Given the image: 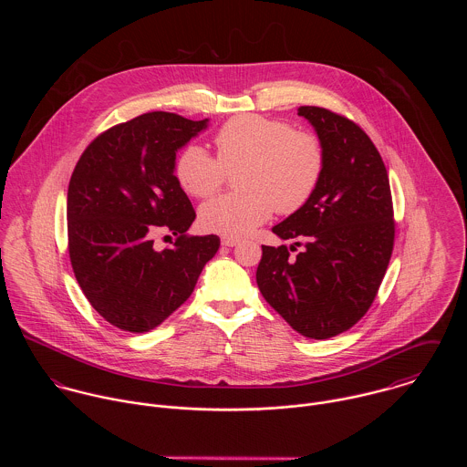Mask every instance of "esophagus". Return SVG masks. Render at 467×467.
I'll list each match as a JSON object with an SVG mask.
<instances>
[{"label": "esophagus", "mask_w": 467, "mask_h": 467, "mask_svg": "<svg viewBox=\"0 0 467 467\" xmlns=\"http://www.w3.org/2000/svg\"><path fill=\"white\" fill-rule=\"evenodd\" d=\"M221 244H223V246H228V248H234V246L239 244V239H235V237H223V239H221Z\"/></svg>", "instance_id": "obj_1"}]
</instances>
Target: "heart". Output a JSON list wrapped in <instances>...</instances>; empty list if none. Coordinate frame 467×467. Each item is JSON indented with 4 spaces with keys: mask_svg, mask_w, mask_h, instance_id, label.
<instances>
[{
    "mask_svg": "<svg viewBox=\"0 0 467 467\" xmlns=\"http://www.w3.org/2000/svg\"><path fill=\"white\" fill-rule=\"evenodd\" d=\"M217 158L198 143L187 145L176 160V178L192 198L213 196L228 172L243 169V192L208 201L200 210L201 226L226 237H244L266 223L273 210L298 212L317 192L326 149L317 134L295 131L291 124L261 115L230 119L213 138Z\"/></svg>",
    "mask_w": 467,
    "mask_h": 467,
    "instance_id": "heart-1",
    "label": "heart"
}]
</instances>
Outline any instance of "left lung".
<instances>
[{
    "label": "left lung",
    "mask_w": 467,
    "mask_h": 467,
    "mask_svg": "<svg viewBox=\"0 0 467 467\" xmlns=\"http://www.w3.org/2000/svg\"><path fill=\"white\" fill-rule=\"evenodd\" d=\"M326 149L322 182L298 212L273 226L304 246H263L257 285L296 331L327 339L370 309L394 250L396 221L383 158L350 119L317 106L298 108ZM291 246V252L296 248Z\"/></svg>",
    "instance_id": "1"
}]
</instances>
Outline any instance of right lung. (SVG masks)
<instances>
[{
    "mask_svg": "<svg viewBox=\"0 0 467 467\" xmlns=\"http://www.w3.org/2000/svg\"><path fill=\"white\" fill-rule=\"evenodd\" d=\"M206 128L152 111L99 134L67 185V252L91 307L111 326L147 333L194 291L217 254V235H189L196 210L174 176L176 150ZM177 243L158 253L151 235Z\"/></svg>",
    "mask_w": 467,
    "mask_h": 467,
    "instance_id": "right-lung-1",
    "label": "right lung"
}]
</instances>
